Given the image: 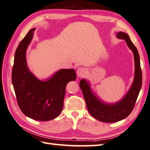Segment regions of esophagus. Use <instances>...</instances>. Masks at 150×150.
<instances>
[{
	"instance_id": "34e87169",
	"label": "esophagus",
	"mask_w": 150,
	"mask_h": 150,
	"mask_svg": "<svg viewBox=\"0 0 150 150\" xmlns=\"http://www.w3.org/2000/svg\"><path fill=\"white\" fill-rule=\"evenodd\" d=\"M87 72L86 69L84 67H80L78 68L77 70V75L79 77H83L86 75Z\"/></svg>"
}]
</instances>
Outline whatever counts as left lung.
<instances>
[{
  "label": "left lung",
  "mask_w": 150,
  "mask_h": 150,
  "mask_svg": "<svg viewBox=\"0 0 150 150\" xmlns=\"http://www.w3.org/2000/svg\"><path fill=\"white\" fill-rule=\"evenodd\" d=\"M116 36L126 40L127 46L133 51L134 56L135 78L133 84L126 96L115 104H105L94 96L89 84L85 80L82 79L79 84L90 114L95 119L103 122H116L128 116L134 109L142 88V72L138 51L127 34L119 32Z\"/></svg>",
  "instance_id": "1"
}]
</instances>
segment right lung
<instances>
[{
    "label": "right lung",
    "instance_id": "right-lung-1",
    "mask_svg": "<svg viewBox=\"0 0 150 150\" xmlns=\"http://www.w3.org/2000/svg\"><path fill=\"white\" fill-rule=\"evenodd\" d=\"M35 28L31 29L19 43L14 55L12 82L17 103L24 115L38 121L56 118L62 112L66 84L76 78L75 70L62 69L47 81L38 80L30 72L26 50Z\"/></svg>",
    "mask_w": 150,
    "mask_h": 150
}]
</instances>
